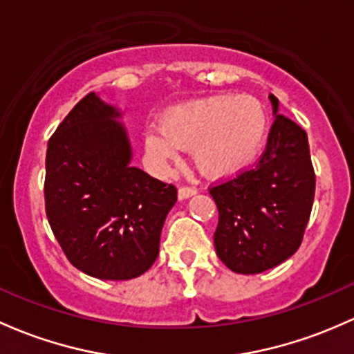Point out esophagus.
Returning a JSON list of instances; mask_svg holds the SVG:
<instances>
[{
  "label": "esophagus",
  "instance_id": "obj_1",
  "mask_svg": "<svg viewBox=\"0 0 354 354\" xmlns=\"http://www.w3.org/2000/svg\"><path fill=\"white\" fill-rule=\"evenodd\" d=\"M196 193V189L193 188H180L178 189V198L180 200H187L189 196H193Z\"/></svg>",
  "mask_w": 354,
  "mask_h": 354
}]
</instances>
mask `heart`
Returning a JSON list of instances; mask_svg holds the SVG:
<instances>
[{"instance_id": "1", "label": "heart", "mask_w": 354, "mask_h": 354, "mask_svg": "<svg viewBox=\"0 0 354 354\" xmlns=\"http://www.w3.org/2000/svg\"><path fill=\"white\" fill-rule=\"evenodd\" d=\"M266 132V111L258 100L217 95L167 111L162 125L147 130L144 144L159 167L180 161L181 149H187L203 176L222 180L254 161Z\"/></svg>"}]
</instances>
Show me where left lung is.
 <instances>
[{
    "instance_id": "8db88e82",
    "label": "left lung",
    "mask_w": 354,
    "mask_h": 354,
    "mask_svg": "<svg viewBox=\"0 0 354 354\" xmlns=\"http://www.w3.org/2000/svg\"><path fill=\"white\" fill-rule=\"evenodd\" d=\"M270 102L274 122L258 165L210 189L218 208L215 251L243 274L263 273L295 254L314 203L307 133L278 113L277 96Z\"/></svg>"
}]
</instances>
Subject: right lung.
<instances>
[{"mask_svg":"<svg viewBox=\"0 0 354 354\" xmlns=\"http://www.w3.org/2000/svg\"><path fill=\"white\" fill-rule=\"evenodd\" d=\"M120 109L84 96L47 144L46 212L71 265L98 280L146 273L176 188L132 166Z\"/></svg>","mask_w":354,"mask_h":354,"instance_id":"add662e5","label":"right lung"}]
</instances>
